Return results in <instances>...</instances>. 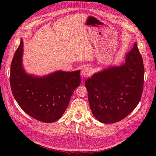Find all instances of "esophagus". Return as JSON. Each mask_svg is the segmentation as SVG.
<instances>
[{
  "mask_svg": "<svg viewBox=\"0 0 156 156\" xmlns=\"http://www.w3.org/2000/svg\"><path fill=\"white\" fill-rule=\"evenodd\" d=\"M92 73H93V69L90 67H88V66L84 67L82 71V74L84 77L90 75Z\"/></svg>",
  "mask_w": 156,
  "mask_h": 156,
  "instance_id": "esophagus-1",
  "label": "esophagus"
}]
</instances>
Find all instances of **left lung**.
<instances>
[{"instance_id": "8db88e82", "label": "left lung", "mask_w": 156, "mask_h": 156, "mask_svg": "<svg viewBox=\"0 0 156 156\" xmlns=\"http://www.w3.org/2000/svg\"><path fill=\"white\" fill-rule=\"evenodd\" d=\"M143 58L135 44L120 66L109 67L85 81L93 115L101 123L124 119L137 106L143 91Z\"/></svg>"}]
</instances>
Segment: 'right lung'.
I'll use <instances>...</instances> for the list:
<instances>
[{
    "label": "right lung",
    "mask_w": 156,
    "mask_h": 156,
    "mask_svg": "<svg viewBox=\"0 0 156 156\" xmlns=\"http://www.w3.org/2000/svg\"><path fill=\"white\" fill-rule=\"evenodd\" d=\"M22 39L11 64L10 85L18 105L34 119L46 123L60 119L73 92L81 84L80 70L57 71L44 77L27 74L22 64Z\"/></svg>",
    "instance_id": "1"
}]
</instances>
